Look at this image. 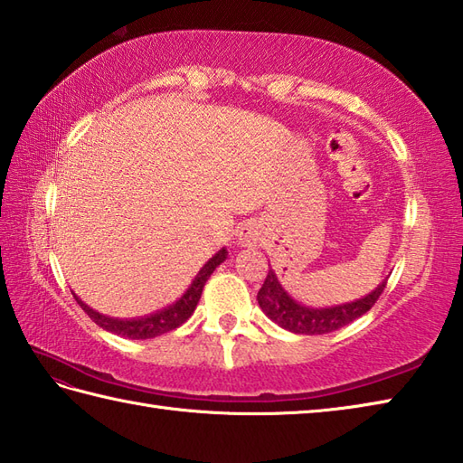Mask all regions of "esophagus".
I'll return each mask as SVG.
<instances>
[{"mask_svg": "<svg viewBox=\"0 0 463 463\" xmlns=\"http://www.w3.org/2000/svg\"><path fill=\"white\" fill-rule=\"evenodd\" d=\"M238 240L241 245H256L260 240V232L256 223H245L243 228L240 230Z\"/></svg>", "mask_w": 463, "mask_h": 463, "instance_id": "esophagus-1", "label": "esophagus"}]
</instances>
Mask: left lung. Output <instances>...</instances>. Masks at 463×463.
<instances>
[{
    "mask_svg": "<svg viewBox=\"0 0 463 463\" xmlns=\"http://www.w3.org/2000/svg\"><path fill=\"white\" fill-rule=\"evenodd\" d=\"M385 288V279L370 294L350 301V304L332 306V307H307L301 306L281 288L276 271L269 268L268 278L258 291V304L263 314L279 327L288 329L291 334L304 335H322L335 332V329L352 324L354 319L362 317L365 311H370L377 298L382 296Z\"/></svg>",
    "mask_w": 463,
    "mask_h": 463,
    "instance_id": "left-lung-1",
    "label": "left lung"
}]
</instances>
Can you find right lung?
I'll return each instance as SVG.
<instances>
[{"label": "right lung", "mask_w": 463, "mask_h": 463, "mask_svg": "<svg viewBox=\"0 0 463 463\" xmlns=\"http://www.w3.org/2000/svg\"><path fill=\"white\" fill-rule=\"evenodd\" d=\"M225 258H228V250L222 248L213 258L207 260V263L200 271H197V276L194 278L192 286L185 289V294L179 298L175 304L159 309V311H156V314L144 316V317H136V319L109 317V316L99 314V311H96V309H91L88 304H83L78 296H73V298L81 306V309L93 319V322L106 329V332H111V334L121 335V337H129V339H149V337L172 332V329L187 322V317L194 314L197 301H200V298H202L205 281L210 279L213 269L218 268L220 263L225 261Z\"/></svg>", "instance_id": "add662e5"}]
</instances>
